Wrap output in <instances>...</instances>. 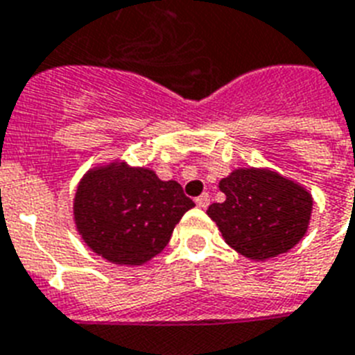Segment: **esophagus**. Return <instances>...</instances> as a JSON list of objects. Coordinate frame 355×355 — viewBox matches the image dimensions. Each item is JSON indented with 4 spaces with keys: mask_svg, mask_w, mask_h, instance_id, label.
<instances>
[{
    "mask_svg": "<svg viewBox=\"0 0 355 355\" xmlns=\"http://www.w3.org/2000/svg\"><path fill=\"white\" fill-rule=\"evenodd\" d=\"M209 203H211V196L207 194H201V196H198V198H196V205L200 207V209H207V207H209Z\"/></svg>",
    "mask_w": 355,
    "mask_h": 355,
    "instance_id": "obj_1",
    "label": "esophagus"
}]
</instances>
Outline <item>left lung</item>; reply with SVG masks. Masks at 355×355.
<instances>
[{"instance_id": "8db88e82", "label": "left lung", "mask_w": 355, "mask_h": 355, "mask_svg": "<svg viewBox=\"0 0 355 355\" xmlns=\"http://www.w3.org/2000/svg\"><path fill=\"white\" fill-rule=\"evenodd\" d=\"M223 203L207 214L227 245L249 260L263 262L288 253L308 231L313 198L297 181L271 168H236L220 181Z\"/></svg>"}]
</instances>
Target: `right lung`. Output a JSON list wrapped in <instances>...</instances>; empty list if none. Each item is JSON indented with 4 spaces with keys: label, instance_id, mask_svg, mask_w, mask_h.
Wrapping results in <instances>:
<instances>
[{
    "label": "right lung",
    "instance_id": "add662e5",
    "mask_svg": "<svg viewBox=\"0 0 355 355\" xmlns=\"http://www.w3.org/2000/svg\"><path fill=\"white\" fill-rule=\"evenodd\" d=\"M194 201L178 181L112 161L93 166L76 187L73 220L86 245L107 262L143 266L159 254Z\"/></svg>",
    "mask_w": 355,
    "mask_h": 355
}]
</instances>
